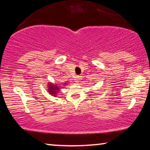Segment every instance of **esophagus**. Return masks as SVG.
I'll use <instances>...</instances> for the list:
<instances>
[{"instance_id": "1", "label": "esophagus", "mask_w": 150, "mask_h": 150, "mask_svg": "<svg viewBox=\"0 0 150 150\" xmlns=\"http://www.w3.org/2000/svg\"><path fill=\"white\" fill-rule=\"evenodd\" d=\"M75 82H79L80 79H81V76H77V77H75Z\"/></svg>"}]
</instances>
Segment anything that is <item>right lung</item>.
Instances as JSON below:
<instances>
[{
	"instance_id": "right-lung-1",
	"label": "right lung",
	"mask_w": 150,
	"mask_h": 150,
	"mask_svg": "<svg viewBox=\"0 0 150 150\" xmlns=\"http://www.w3.org/2000/svg\"><path fill=\"white\" fill-rule=\"evenodd\" d=\"M67 84V83H65L63 85H66ZM59 85H57L56 83L54 85V83H50L49 84H48V87H47V89H48V93H50V95H52V96H57V93H59V89L61 88L62 86H58ZM63 86V85H62ZM64 86V85H63Z\"/></svg>"
}]
</instances>
